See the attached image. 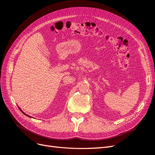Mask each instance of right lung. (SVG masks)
Here are the masks:
<instances>
[{
    "label": "right lung",
    "mask_w": 155,
    "mask_h": 155,
    "mask_svg": "<svg viewBox=\"0 0 155 155\" xmlns=\"http://www.w3.org/2000/svg\"><path fill=\"white\" fill-rule=\"evenodd\" d=\"M18 108H19V109L21 110V112H22V113H23V114H25V115H26V116H28V117H30V118H31V116H29V115H28V114H25V112H23V111H22V110H21V109H20V107H18Z\"/></svg>",
    "instance_id": "obj_1"
}]
</instances>
